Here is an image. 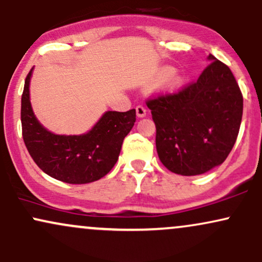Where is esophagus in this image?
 Instances as JSON below:
<instances>
[{
	"mask_svg": "<svg viewBox=\"0 0 262 262\" xmlns=\"http://www.w3.org/2000/svg\"><path fill=\"white\" fill-rule=\"evenodd\" d=\"M135 111H137V117H138V118H144V117L146 116L145 107L137 106V108H135Z\"/></svg>",
	"mask_w": 262,
	"mask_h": 262,
	"instance_id": "34e87169",
	"label": "esophagus"
}]
</instances>
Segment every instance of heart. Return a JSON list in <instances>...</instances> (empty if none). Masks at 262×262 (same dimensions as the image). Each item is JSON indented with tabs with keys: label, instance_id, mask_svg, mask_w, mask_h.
I'll return each instance as SVG.
<instances>
[{
	"label": "heart",
	"instance_id": "obj_1",
	"mask_svg": "<svg viewBox=\"0 0 262 262\" xmlns=\"http://www.w3.org/2000/svg\"><path fill=\"white\" fill-rule=\"evenodd\" d=\"M152 81L155 83H160L162 91L171 93L182 86L183 76L180 73H176L175 69L171 66H161L152 75Z\"/></svg>",
	"mask_w": 262,
	"mask_h": 262
}]
</instances>
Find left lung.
<instances>
[{
  "instance_id": "obj_1",
  "label": "left lung",
  "mask_w": 262,
  "mask_h": 262,
  "mask_svg": "<svg viewBox=\"0 0 262 262\" xmlns=\"http://www.w3.org/2000/svg\"><path fill=\"white\" fill-rule=\"evenodd\" d=\"M207 59L197 82L146 102L159 159L177 175H202L223 164L239 133L243 95L235 77L212 54Z\"/></svg>"
}]
</instances>
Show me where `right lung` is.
<instances>
[{"mask_svg": "<svg viewBox=\"0 0 262 262\" xmlns=\"http://www.w3.org/2000/svg\"><path fill=\"white\" fill-rule=\"evenodd\" d=\"M27 75L20 121L23 140L35 164L53 179L66 183H90L106 176L118 160L124 138L135 123V110L107 111L87 133L55 134L38 121L31 103Z\"/></svg>", "mask_w": 262, "mask_h": 262, "instance_id": "1", "label": "right lung"}]
</instances>
